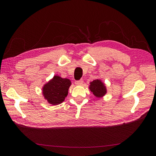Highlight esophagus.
I'll list each match as a JSON object with an SVG mask.
<instances>
[{
    "instance_id": "34e87169",
    "label": "esophagus",
    "mask_w": 156,
    "mask_h": 156,
    "mask_svg": "<svg viewBox=\"0 0 156 156\" xmlns=\"http://www.w3.org/2000/svg\"><path fill=\"white\" fill-rule=\"evenodd\" d=\"M75 83L77 84V85H81V84H82L83 83V79H80V80H78V81H76L75 82Z\"/></svg>"
}]
</instances>
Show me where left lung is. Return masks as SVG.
Instances as JSON below:
<instances>
[{
  "instance_id": "1",
  "label": "left lung",
  "mask_w": 156,
  "mask_h": 156,
  "mask_svg": "<svg viewBox=\"0 0 156 156\" xmlns=\"http://www.w3.org/2000/svg\"><path fill=\"white\" fill-rule=\"evenodd\" d=\"M90 90L96 97L100 98L106 94V88L104 84L100 81V80H94L90 83Z\"/></svg>"
}]
</instances>
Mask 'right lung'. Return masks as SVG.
I'll return each instance as SVG.
<instances>
[{
    "label": "right lung",
    "instance_id": "obj_1",
    "mask_svg": "<svg viewBox=\"0 0 156 156\" xmlns=\"http://www.w3.org/2000/svg\"><path fill=\"white\" fill-rule=\"evenodd\" d=\"M71 81L68 79L54 76L53 79L44 87L43 94L45 98L52 105L62 103L67 96Z\"/></svg>",
    "mask_w": 156,
    "mask_h": 156
}]
</instances>
